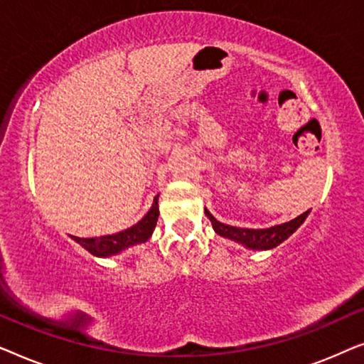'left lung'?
<instances>
[{
    "label": "left lung",
    "mask_w": 364,
    "mask_h": 364,
    "mask_svg": "<svg viewBox=\"0 0 364 364\" xmlns=\"http://www.w3.org/2000/svg\"><path fill=\"white\" fill-rule=\"evenodd\" d=\"M308 213H310V210L303 212L301 215H298L290 222L270 228H240L218 222L205 208V215L210 218L212 227L217 235L230 238V240L240 243V245L250 248V250H270V248L278 247L282 242H285L303 222H305Z\"/></svg>",
    "instance_id": "left-lung-1"
}]
</instances>
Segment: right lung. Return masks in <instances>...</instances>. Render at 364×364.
I'll return each instance as SVG.
<instances>
[{
    "label": "right lung",
    "mask_w": 364,
    "mask_h": 364,
    "mask_svg": "<svg viewBox=\"0 0 364 364\" xmlns=\"http://www.w3.org/2000/svg\"><path fill=\"white\" fill-rule=\"evenodd\" d=\"M159 196L154 197V203L146 215L142 217V220H139L136 225L131 228H126V230L112 233V235H104V237H96V238H79L73 237L74 242H77L79 245L86 248L89 253L96 257H112L121 253L126 248L137 245V243H144L151 238L154 228L157 225L159 218Z\"/></svg>",
    "instance_id": "right-lung-1"
}]
</instances>
